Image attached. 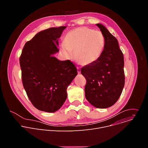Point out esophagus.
<instances>
[{
	"instance_id": "1",
	"label": "esophagus",
	"mask_w": 148,
	"mask_h": 148,
	"mask_svg": "<svg viewBox=\"0 0 148 148\" xmlns=\"http://www.w3.org/2000/svg\"><path fill=\"white\" fill-rule=\"evenodd\" d=\"M77 72H78V74H80V73H81V69H80L79 67H77Z\"/></svg>"
}]
</instances>
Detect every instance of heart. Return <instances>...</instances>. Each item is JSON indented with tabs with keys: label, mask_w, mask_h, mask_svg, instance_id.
<instances>
[{
	"label": "heart",
	"mask_w": 148,
	"mask_h": 148,
	"mask_svg": "<svg viewBox=\"0 0 148 148\" xmlns=\"http://www.w3.org/2000/svg\"><path fill=\"white\" fill-rule=\"evenodd\" d=\"M105 46V36L101 32L82 26L66 34L60 50L66 57H70L73 52L74 60L79 64L89 66L99 59Z\"/></svg>",
	"instance_id": "obj_1"
}]
</instances>
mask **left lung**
<instances>
[{"label":"left lung","instance_id":"8db88e82","mask_svg":"<svg viewBox=\"0 0 148 148\" xmlns=\"http://www.w3.org/2000/svg\"><path fill=\"white\" fill-rule=\"evenodd\" d=\"M103 34L105 46L99 59L94 64L81 68L86 78L85 96L98 108H107L119 99L125 84L124 60L117 39L103 25L97 24Z\"/></svg>","mask_w":148,"mask_h":148}]
</instances>
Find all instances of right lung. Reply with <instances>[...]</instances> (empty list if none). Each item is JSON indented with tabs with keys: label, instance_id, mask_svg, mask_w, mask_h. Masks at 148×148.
<instances>
[{
	"label": "right lung",
	"instance_id": "obj_1",
	"mask_svg": "<svg viewBox=\"0 0 148 148\" xmlns=\"http://www.w3.org/2000/svg\"><path fill=\"white\" fill-rule=\"evenodd\" d=\"M66 27L40 32L25 44L20 57L24 88L33 106L41 111L54 112L62 107L67 88L78 73L70 60L53 56L59 51L58 38Z\"/></svg>",
	"mask_w": 148,
	"mask_h": 148
}]
</instances>
